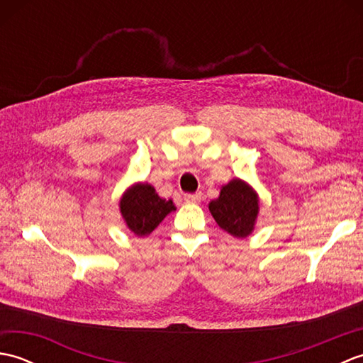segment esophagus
Segmentation results:
<instances>
[{"label": "esophagus", "instance_id": "34e87169", "mask_svg": "<svg viewBox=\"0 0 363 363\" xmlns=\"http://www.w3.org/2000/svg\"><path fill=\"white\" fill-rule=\"evenodd\" d=\"M184 199H186L187 203L198 204L199 201H201V194H187V195H184Z\"/></svg>", "mask_w": 363, "mask_h": 363}]
</instances>
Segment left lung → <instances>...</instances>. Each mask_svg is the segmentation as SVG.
<instances>
[{
  "instance_id": "1",
  "label": "left lung",
  "mask_w": 363,
  "mask_h": 363,
  "mask_svg": "<svg viewBox=\"0 0 363 363\" xmlns=\"http://www.w3.org/2000/svg\"><path fill=\"white\" fill-rule=\"evenodd\" d=\"M209 211L217 225L235 238L252 234L259 215V195L240 177L229 181L220 196L209 203Z\"/></svg>"
}]
</instances>
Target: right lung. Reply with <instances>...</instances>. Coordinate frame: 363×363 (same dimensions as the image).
<instances>
[{"instance_id": "add662e5", "label": "right lung", "mask_w": 363, "mask_h": 363, "mask_svg": "<svg viewBox=\"0 0 363 363\" xmlns=\"http://www.w3.org/2000/svg\"><path fill=\"white\" fill-rule=\"evenodd\" d=\"M118 206L123 221L137 237L150 235L169 212L176 211L173 199L160 198L148 182H135L126 189Z\"/></svg>"}]
</instances>
